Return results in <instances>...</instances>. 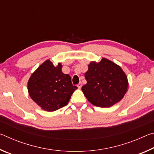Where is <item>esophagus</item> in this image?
<instances>
[{"label": "esophagus", "mask_w": 154, "mask_h": 154, "mask_svg": "<svg viewBox=\"0 0 154 154\" xmlns=\"http://www.w3.org/2000/svg\"><path fill=\"white\" fill-rule=\"evenodd\" d=\"M82 83H79V84L77 85V87H78V88H82Z\"/></svg>", "instance_id": "1"}]
</instances>
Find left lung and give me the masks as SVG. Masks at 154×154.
<instances>
[{"label": "left lung", "instance_id": "8db88e82", "mask_svg": "<svg viewBox=\"0 0 154 154\" xmlns=\"http://www.w3.org/2000/svg\"><path fill=\"white\" fill-rule=\"evenodd\" d=\"M87 83L82 88L88 101L99 107H110L127 92V76L118 64L106 58L92 62L85 73Z\"/></svg>", "mask_w": 154, "mask_h": 154}]
</instances>
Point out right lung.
Masks as SVG:
<instances>
[{
  "label": "right lung",
  "instance_id": "right-lung-1",
  "mask_svg": "<svg viewBox=\"0 0 154 154\" xmlns=\"http://www.w3.org/2000/svg\"><path fill=\"white\" fill-rule=\"evenodd\" d=\"M60 63L55 66L48 60L31 75L28 82L30 98L47 111H54L66 106L77 87L72 85L69 75L62 71Z\"/></svg>",
  "mask_w": 154,
  "mask_h": 154
}]
</instances>
